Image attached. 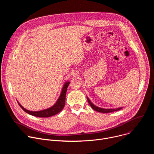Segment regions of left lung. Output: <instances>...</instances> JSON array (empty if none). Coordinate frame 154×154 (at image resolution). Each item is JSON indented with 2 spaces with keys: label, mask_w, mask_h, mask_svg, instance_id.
<instances>
[{
  "label": "left lung",
  "mask_w": 154,
  "mask_h": 154,
  "mask_svg": "<svg viewBox=\"0 0 154 154\" xmlns=\"http://www.w3.org/2000/svg\"><path fill=\"white\" fill-rule=\"evenodd\" d=\"M87 100L89 104L90 105V106L92 107V108H93L94 110L98 112H100V113H110V112H113L114 111H118L119 109H121L122 108V107L121 108H118L116 109H105V108H99L98 106H96V105H94L88 99V97H87Z\"/></svg>",
  "instance_id": "obj_1"
}]
</instances>
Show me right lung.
Wrapping results in <instances>:
<instances>
[{"label":"right lung","mask_w":154,"mask_h":154,"mask_svg":"<svg viewBox=\"0 0 154 154\" xmlns=\"http://www.w3.org/2000/svg\"><path fill=\"white\" fill-rule=\"evenodd\" d=\"M69 85V82H66L64 85L63 86V88L62 89L61 93L55 103L54 105H53L52 107L46 109H44V110L39 111V112H32L29 111L24 108V107L22 106L19 103V105L20 106V108L23 109V110L26 112L28 114H30V115L36 116V117H40V118H48L50 116H52L59 112H60L63 108L64 106L65 105V99H66V91L67 88Z\"/></svg>","instance_id":"obj_1"}]
</instances>
